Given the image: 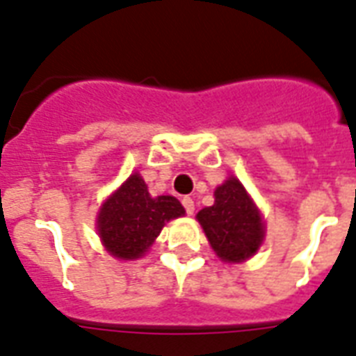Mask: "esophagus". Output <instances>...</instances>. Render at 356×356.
<instances>
[{
	"label": "esophagus",
	"instance_id": "1",
	"mask_svg": "<svg viewBox=\"0 0 356 356\" xmlns=\"http://www.w3.org/2000/svg\"><path fill=\"white\" fill-rule=\"evenodd\" d=\"M181 202H183V207L186 211V214H194V202H192V197H183Z\"/></svg>",
	"mask_w": 356,
	"mask_h": 356
}]
</instances>
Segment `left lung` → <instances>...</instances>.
<instances>
[{
	"instance_id": "left-lung-1",
	"label": "left lung",
	"mask_w": 356,
	"mask_h": 356,
	"mask_svg": "<svg viewBox=\"0 0 356 356\" xmlns=\"http://www.w3.org/2000/svg\"><path fill=\"white\" fill-rule=\"evenodd\" d=\"M197 220L222 261L237 263L254 256L263 241L261 214L233 177L214 190V205L202 209Z\"/></svg>"
}]
</instances>
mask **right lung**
<instances>
[{
	"mask_svg": "<svg viewBox=\"0 0 356 356\" xmlns=\"http://www.w3.org/2000/svg\"><path fill=\"white\" fill-rule=\"evenodd\" d=\"M183 214V205L173 196L151 197L136 173L100 209L99 235L112 256L136 259L147 252L166 222Z\"/></svg>",
	"mask_w": 356,
	"mask_h": 356,
	"instance_id": "right-lung-1",
	"label": "right lung"
}]
</instances>
